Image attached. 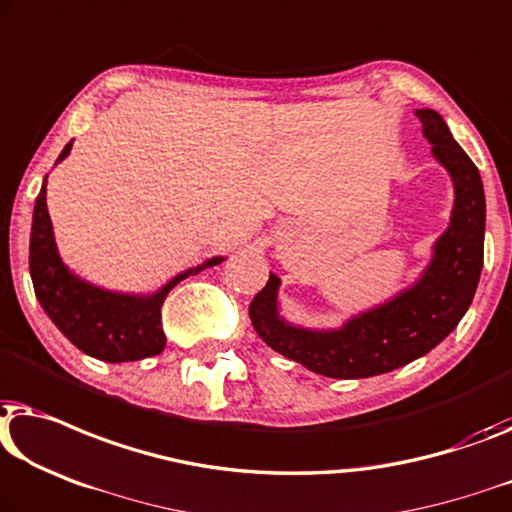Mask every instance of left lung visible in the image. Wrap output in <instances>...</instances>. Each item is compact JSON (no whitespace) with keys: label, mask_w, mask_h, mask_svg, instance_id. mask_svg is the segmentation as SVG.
Here are the masks:
<instances>
[{"label":"left lung","mask_w":512,"mask_h":512,"mask_svg":"<svg viewBox=\"0 0 512 512\" xmlns=\"http://www.w3.org/2000/svg\"><path fill=\"white\" fill-rule=\"evenodd\" d=\"M434 157L455 182L450 228L434 247L422 279L395 300L355 316L342 330L311 332L277 314L279 277L251 300L249 316L263 342L288 360L330 379H367L404 367L443 342L469 309L483 270L485 194L480 173L434 110H418Z\"/></svg>","instance_id":"8db88e82"}]
</instances>
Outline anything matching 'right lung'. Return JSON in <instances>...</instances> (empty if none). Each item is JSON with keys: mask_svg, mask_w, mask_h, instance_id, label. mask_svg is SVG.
<instances>
[{"mask_svg": "<svg viewBox=\"0 0 512 512\" xmlns=\"http://www.w3.org/2000/svg\"><path fill=\"white\" fill-rule=\"evenodd\" d=\"M69 152L71 143L64 147L57 161H62ZM221 261L224 258L219 256L210 258L198 268L177 274L150 298L101 291L64 268L46 207V184L36 196L29 240V272L34 293L62 335L96 360L131 362L159 355L166 348V335L161 328V305L166 295L189 274H198Z\"/></svg>", "mask_w": 512, "mask_h": 512, "instance_id": "add662e5", "label": "right lung"}]
</instances>
